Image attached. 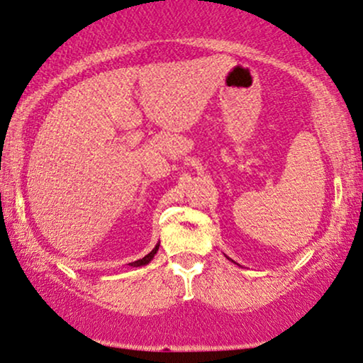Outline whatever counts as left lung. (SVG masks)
Wrapping results in <instances>:
<instances>
[{
	"label": "left lung",
	"instance_id": "obj_1",
	"mask_svg": "<svg viewBox=\"0 0 363 363\" xmlns=\"http://www.w3.org/2000/svg\"><path fill=\"white\" fill-rule=\"evenodd\" d=\"M232 262H234V260H232Z\"/></svg>",
	"mask_w": 363,
	"mask_h": 363
}]
</instances>
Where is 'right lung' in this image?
Segmentation results:
<instances>
[{
    "label": "right lung",
    "instance_id": "right-lung-1",
    "mask_svg": "<svg viewBox=\"0 0 363 363\" xmlns=\"http://www.w3.org/2000/svg\"><path fill=\"white\" fill-rule=\"evenodd\" d=\"M157 249H159V244L156 245V247H154L151 252H149L146 257H143V259H139V260H136V262H131L129 265H133V267H141V265H146V264H149L152 260V257L154 255L157 254Z\"/></svg>",
    "mask_w": 363,
    "mask_h": 363
}]
</instances>
